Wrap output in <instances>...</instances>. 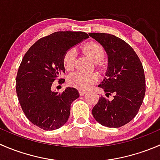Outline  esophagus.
<instances>
[{"mask_svg": "<svg viewBox=\"0 0 160 160\" xmlns=\"http://www.w3.org/2000/svg\"><path fill=\"white\" fill-rule=\"evenodd\" d=\"M86 93L87 91H85V90H79V93H80V96H83V95H84Z\"/></svg>", "mask_w": 160, "mask_h": 160, "instance_id": "34e87169", "label": "esophagus"}]
</instances>
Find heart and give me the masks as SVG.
<instances>
[{
    "label": "heart",
    "mask_w": 160,
    "mask_h": 160,
    "mask_svg": "<svg viewBox=\"0 0 160 160\" xmlns=\"http://www.w3.org/2000/svg\"><path fill=\"white\" fill-rule=\"evenodd\" d=\"M82 50L96 63V66L100 67V62L104 57V50L99 44L96 42H89L82 47ZM76 58L77 51L75 49H70L66 52L62 58V63L66 70L69 71L74 68ZM98 79V75L94 72L83 73L81 72H74L69 76L67 82L71 87L80 90H87L92 84L96 83Z\"/></svg>",
    "instance_id": "obj_1"
}]
</instances>
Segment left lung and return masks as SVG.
Returning <instances> with one entry per match:
<instances>
[{
    "instance_id": "left-lung-1",
    "label": "left lung",
    "mask_w": 160,
    "mask_h": 160,
    "mask_svg": "<svg viewBox=\"0 0 160 160\" xmlns=\"http://www.w3.org/2000/svg\"><path fill=\"white\" fill-rule=\"evenodd\" d=\"M108 54L106 77L98 87L108 100L101 96L92 110L95 120L108 128H119L136 116L146 93L144 70L134 49L122 38L107 33H89Z\"/></svg>"
}]
</instances>
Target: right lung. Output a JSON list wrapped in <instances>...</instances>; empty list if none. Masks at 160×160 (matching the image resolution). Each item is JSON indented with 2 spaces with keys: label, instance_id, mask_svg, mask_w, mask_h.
<instances>
[{
  "label": "right lung",
  "instance_id": "obj_1",
  "mask_svg": "<svg viewBox=\"0 0 160 160\" xmlns=\"http://www.w3.org/2000/svg\"><path fill=\"white\" fill-rule=\"evenodd\" d=\"M89 38L83 32H56L40 38L27 51L16 77L18 98L27 118L46 131L62 127L69 118L70 105L78 90L67 88L62 93L51 90L65 72L62 58L68 49Z\"/></svg>",
  "mask_w": 160,
  "mask_h": 160
}]
</instances>
